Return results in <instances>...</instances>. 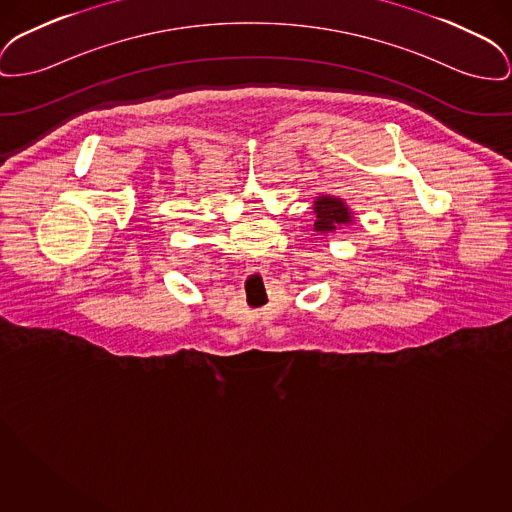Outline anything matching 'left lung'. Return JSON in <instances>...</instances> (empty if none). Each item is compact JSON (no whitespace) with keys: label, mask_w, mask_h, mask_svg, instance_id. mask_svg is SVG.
Wrapping results in <instances>:
<instances>
[{"label":"left lung","mask_w":512,"mask_h":512,"mask_svg":"<svg viewBox=\"0 0 512 512\" xmlns=\"http://www.w3.org/2000/svg\"><path fill=\"white\" fill-rule=\"evenodd\" d=\"M313 214H315V222H313V232L315 236H329L336 234L346 226H352L356 222V214L346 205L344 199L336 197V195H317L313 201Z\"/></svg>","instance_id":"left-lung-1"}]
</instances>
